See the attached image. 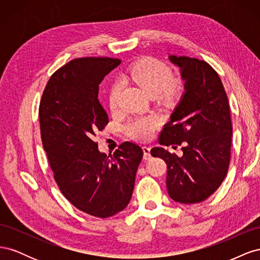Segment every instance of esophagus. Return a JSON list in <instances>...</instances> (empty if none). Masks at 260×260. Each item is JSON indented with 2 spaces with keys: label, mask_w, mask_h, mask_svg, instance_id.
Wrapping results in <instances>:
<instances>
[{
  "label": "esophagus",
  "mask_w": 260,
  "mask_h": 260,
  "mask_svg": "<svg viewBox=\"0 0 260 260\" xmlns=\"http://www.w3.org/2000/svg\"><path fill=\"white\" fill-rule=\"evenodd\" d=\"M143 157L144 159L151 158V147L149 146H143Z\"/></svg>",
  "instance_id": "obj_1"
}]
</instances>
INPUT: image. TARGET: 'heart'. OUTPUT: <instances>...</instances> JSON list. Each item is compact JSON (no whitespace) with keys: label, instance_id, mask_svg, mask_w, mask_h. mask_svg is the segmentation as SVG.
<instances>
[{"label":"heart","instance_id":"b5f03b06","mask_svg":"<svg viewBox=\"0 0 260 260\" xmlns=\"http://www.w3.org/2000/svg\"><path fill=\"white\" fill-rule=\"evenodd\" d=\"M128 79L136 82L147 95L156 96L160 93L165 99H170L179 91V84L176 80L171 79V69L165 62L153 58L143 57L131 65L124 73ZM120 84L115 82L108 91L107 102L112 111H115L119 100ZM157 125V120L154 117L135 118L125 124L127 135L139 141H144L151 138L152 133Z\"/></svg>","mask_w":260,"mask_h":260}]
</instances>
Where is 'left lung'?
Segmentation results:
<instances>
[{
	"instance_id": "8db88e82",
	"label": "left lung",
	"mask_w": 260,
	"mask_h": 260,
	"mask_svg": "<svg viewBox=\"0 0 260 260\" xmlns=\"http://www.w3.org/2000/svg\"><path fill=\"white\" fill-rule=\"evenodd\" d=\"M180 67L185 92L164 125L158 142L181 145L179 157L162 147L154 157L167 164L170 198L181 204L201 203L217 191L229 169L232 123L223 84L208 62L187 56H169Z\"/></svg>"
}]
</instances>
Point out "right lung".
<instances>
[{"label": "right lung", "mask_w": 260, "mask_h": 260, "mask_svg": "<svg viewBox=\"0 0 260 260\" xmlns=\"http://www.w3.org/2000/svg\"><path fill=\"white\" fill-rule=\"evenodd\" d=\"M119 64L109 57L70 60L51 76L39 106L43 147L60 192L76 208L98 218L127 207L143 157L136 143L123 142L107 156L94 141L108 123L99 85Z\"/></svg>", "instance_id": "add662e5"}]
</instances>
